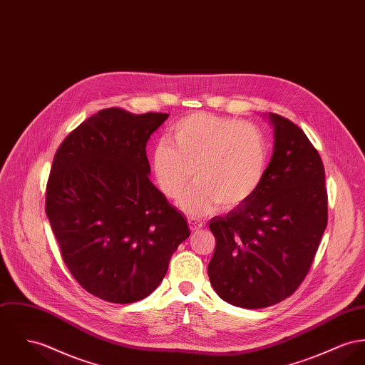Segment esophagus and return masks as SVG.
Wrapping results in <instances>:
<instances>
[{"label": "esophagus", "mask_w": 365, "mask_h": 365, "mask_svg": "<svg viewBox=\"0 0 365 365\" xmlns=\"http://www.w3.org/2000/svg\"><path fill=\"white\" fill-rule=\"evenodd\" d=\"M188 225H190V230L192 232H196V231H199L203 227V222H199L196 220L190 219L188 220Z\"/></svg>", "instance_id": "obj_1"}]
</instances>
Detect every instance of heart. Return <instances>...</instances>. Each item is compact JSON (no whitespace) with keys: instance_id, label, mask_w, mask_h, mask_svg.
<instances>
[{"instance_id":"obj_1","label":"heart","mask_w":365,"mask_h":365,"mask_svg":"<svg viewBox=\"0 0 365 365\" xmlns=\"http://www.w3.org/2000/svg\"><path fill=\"white\" fill-rule=\"evenodd\" d=\"M174 146L160 141L152 153V171L160 192L178 207L199 217L219 206L240 207L259 190L267 168V143L256 127L210 113H192L170 130Z\"/></svg>"}]
</instances>
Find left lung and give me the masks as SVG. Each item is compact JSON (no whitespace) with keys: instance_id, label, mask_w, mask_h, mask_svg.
<instances>
[{"instance_id":"1","label":"left lung","mask_w":365,"mask_h":365,"mask_svg":"<svg viewBox=\"0 0 365 365\" xmlns=\"http://www.w3.org/2000/svg\"><path fill=\"white\" fill-rule=\"evenodd\" d=\"M274 150L247 202L210 220L216 249L207 266L213 289L243 309L277 304L299 288L328 221L325 171L316 148L291 120L264 113Z\"/></svg>"}]
</instances>
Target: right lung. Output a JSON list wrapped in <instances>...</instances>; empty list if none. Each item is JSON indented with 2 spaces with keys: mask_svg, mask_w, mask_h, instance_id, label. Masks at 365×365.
Here are the masks:
<instances>
[{
  "mask_svg": "<svg viewBox=\"0 0 365 365\" xmlns=\"http://www.w3.org/2000/svg\"><path fill=\"white\" fill-rule=\"evenodd\" d=\"M168 118L102 109L55 153L46 200L52 232L76 281L106 302L149 296L190 237L185 217L149 180L146 143Z\"/></svg>",
  "mask_w": 365,
  "mask_h": 365,
  "instance_id": "right-lung-1",
  "label": "right lung"
}]
</instances>
